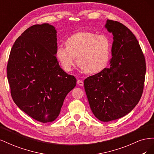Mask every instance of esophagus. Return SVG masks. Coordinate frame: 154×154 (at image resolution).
Listing matches in <instances>:
<instances>
[{
  "label": "esophagus",
  "instance_id": "obj_1",
  "mask_svg": "<svg viewBox=\"0 0 154 154\" xmlns=\"http://www.w3.org/2000/svg\"><path fill=\"white\" fill-rule=\"evenodd\" d=\"M77 83H78V85L79 86H83V82L82 80H78L77 81Z\"/></svg>",
  "mask_w": 154,
  "mask_h": 154
}]
</instances>
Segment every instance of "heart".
Masks as SVG:
<instances>
[{"label":"heart","mask_w":154,"mask_h":154,"mask_svg":"<svg viewBox=\"0 0 154 154\" xmlns=\"http://www.w3.org/2000/svg\"><path fill=\"white\" fill-rule=\"evenodd\" d=\"M66 47L59 45L56 55L62 68L71 71L76 58V63L88 74H96L103 71L109 63L110 42L105 35L91 31H80L65 40Z\"/></svg>","instance_id":"b5f03b06"}]
</instances>
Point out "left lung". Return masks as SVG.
Returning <instances> with one entry per match:
<instances>
[{
	"label": "left lung",
	"mask_w": 154,
	"mask_h": 154,
	"mask_svg": "<svg viewBox=\"0 0 154 154\" xmlns=\"http://www.w3.org/2000/svg\"><path fill=\"white\" fill-rule=\"evenodd\" d=\"M105 27L113 35L110 67L86 78L84 87L92 113L108 122L123 117L138 103L146 63L138 41L127 27L106 20Z\"/></svg>",
	"instance_id": "8db88e82"
}]
</instances>
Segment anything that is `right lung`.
I'll return each instance as SVG.
<instances>
[{
	"label": "right lung",
	"mask_w": 154,
	"mask_h": 154,
	"mask_svg": "<svg viewBox=\"0 0 154 154\" xmlns=\"http://www.w3.org/2000/svg\"><path fill=\"white\" fill-rule=\"evenodd\" d=\"M57 32L49 24L29 27L14 43L7 66L15 103L44 123L58 118L65 97L76 85L75 77L60 67L56 57Z\"/></svg>",
	"instance_id": "add662e5"
}]
</instances>
